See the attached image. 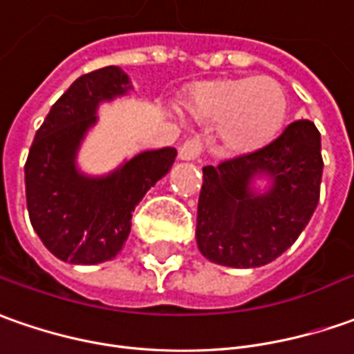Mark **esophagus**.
Returning <instances> with one entry per match:
<instances>
[{
    "mask_svg": "<svg viewBox=\"0 0 354 354\" xmlns=\"http://www.w3.org/2000/svg\"><path fill=\"white\" fill-rule=\"evenodd\" d=\"M203 153V140L198 138H189L181 148H179V160L193 161Z\"/></svg>",
    "mask_w": 354,
    "mask_h": 354,
    "instance_id": "obj_1",
    "label": "esophagus"
}]
</instances>
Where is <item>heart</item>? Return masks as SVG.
<instances>
[{
	"label": "heart",
	"instance_id": "obj_1",
	"mask_svg": "<svg viewBox=\"0 0 354 354\" xmlns=\"http://www.w3.org/2000/svg\"><path fill=\"white\" fill-rule=\"evenodd\" d=\"M191 115L206 124H222V140L234 151L271 142L286 120L288 97L267 75L198 83L189 97Z\"/></svg>",
	"mask_w": 354,
	"mask_h": 354
}]
</instances>
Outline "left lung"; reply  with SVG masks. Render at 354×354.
I'll return each instance as SVG.
<instances>
[{
  "mask_svg": "<svg viewBox=\"0 0 354 354\" xmlns=\"http://www.w3.org/2000/svg\"><path fill=\"white\" fill-rule=\"evenodd\" d=\"M322 136L312 120H296L263 148L203 167L196 243L206 259L253 269L274 261L308 226L319 201ZM272 179L255 194V176Z\"/></svg>",
  "mask_w": 354,
  "mask_h": 354,
  "instance_id": "1",
  "label": "left lung"
}]
</instances>
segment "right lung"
Returning a JSON list of instances; mask_svg holds the SVG:
<instances>
[{"mask_svg":"<svg viewBox=\"0 0 354 354\" xmlns=\"http://www.w3.org/2000/svg\"><path fill=\"white\" fill-rule=\"evenodd\" d=\"M130 89L118 66L85 73L37 130L25 163L28 218L58 259L73 265L115 259L128 239L136 205L171 169L175 148L142 151L105 177H89L75 167L82 140L97 122L99 103Z\"/></svg>","mask_w":354,"mask_h":354,"instance_id":"add662e5","label":"right lung"}]
</instances>
